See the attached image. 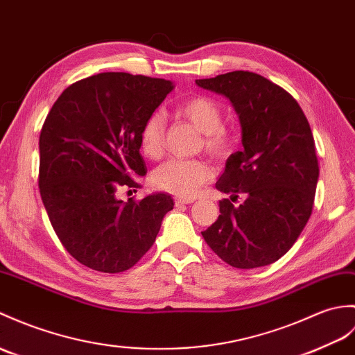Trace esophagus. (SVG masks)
Segmentation results:
<instances>
[{"label": "esophagus", "instance_id": "1", "mask_svg": "<svg viewBox=\"0 0 355 355\" xmlns=\"http://www.w3.org/2000/svg\"><path fill=\"white\" fill-rule=\"evenodd\" d=\"M191 202H193V200H191V198H175L177 207H180V205H184V204H191Z\"/></svg>", "mask_w": 355, "mask_h": 355}]
</instances>
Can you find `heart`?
Here are the masks:
<instances>
[{
	"mask_svg": "<svg viewBox=\"0 0 355 355\" xmlns=\"http://www.w3.org/2000/svg\"><path fill=\"white\" fill-rule=\"evenodd\" d=\"M180 113L204 135V146L210 154L220 157L230 148V139L222 128L219 105L207 96H193L180 105ZM164 118L153 113L139 133L140 150L150 159H157L163 151ZM211 178V169L202 160L169 159L154 169L151 181L160 191L178 196H192L200 186Z\"/></svg>",
	"mask_w": 355,
	"mask_h": 355,
	"instance_id": "obj_1",
	"label": "heart"
}]
</instances>
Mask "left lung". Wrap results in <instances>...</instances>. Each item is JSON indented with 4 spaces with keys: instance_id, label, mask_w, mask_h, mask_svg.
Instances as JSON below:
<instances>
[{
    "instance_id": "8db88e82",
    "label": "left lung",
    "mask_w": 355,
    "mask_h": 355,
    "mask_svg": "<svg viewBox=\"0 0 355 355\" xmlns=\"http://www.w3.org/2000/svg\"><path fill=\"white\" fill-rule=\"evenodd\" d=\"M195 83L232 103L242 128V151L230 155L216 189L218 220L204 241L230 266L270 265L306 227L319 178L315 139L306 114L283 87L259 73L234 71ZM245 195L241 206L231 201Z\"/></svg>"
}]
</instances>
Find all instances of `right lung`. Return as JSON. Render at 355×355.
I'll return each mask as SVG.
<instances>
[{
  "mask_svg": "<svg viewBox=\"0 0 355 355\" xmlns=\"http://www.w3.org/2000/svg\"><path fill=\"white\" fill-rule=\"evenodd\" d=\"M172 89L169 80L103 72L64 89L49 110L39 139L40 196L81 265L107 274L135 266L174 209L164 192L137 202L116 196L145 177L140 128Z\"/></svg>",
  "mask_w": 355,
  "mask_h": 355,
  "instance_id": "obj_1",
  "label": "right lung"
}]
</instances>
